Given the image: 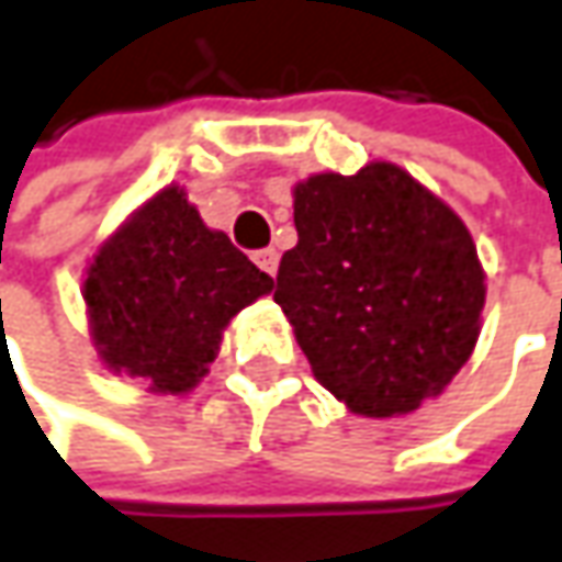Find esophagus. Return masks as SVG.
<instances>
[{"instance_id": "obj_1", "label": "esophagus", "mask_w": 562, "mask_h": 562, "mask_svg": "<svg viewBox=\"0 0 562 562\" xmlns=\"http://www.w3.org/2000/svg\"><path fill=\"white\" fill-rule=\"evenodd\" d=\"M255 263L261 267L263 273H277V267H280V255H277V248H261V251H255Z\"/></svg>"}]
</instances>
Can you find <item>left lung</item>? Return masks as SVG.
<instances>
[{
	"label": "left lung",
	"mask_w": 562,
	"mask_h": 562,
	"mask_svg": "<svg viewBox=\"0 0 562 562\" xmlns=\"http://www.w3.org/2000/svg\"><path fill=\"white\" fill-rule=\"evenodd\" d=\"M299 245L273 301L317 382L355 414H411L470 360L485 277L463 221L401 167L295 186Z\"/></svg>",
	"instance_id": "obj_1"
}]
</instances>
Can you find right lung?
Wrapping results in <instances>:
<instances>
[{
  "mask_svg": "<svg viewBox=\"0 0 562 562\" xmlns=\"http://www.w3.org/2000/svg\"><path fill=\"white\" fill-rule=\"evenodd\" d=\"M270 289L273 280L170 186L89 267L92 339L108 370L180 395L204 376L223 326Z\"/></svg>",
  "mask_w": 562,
  "mask_h": 562,
  "instance_id": "obj_1",
  "label": "right lung"
}]
</instances>
